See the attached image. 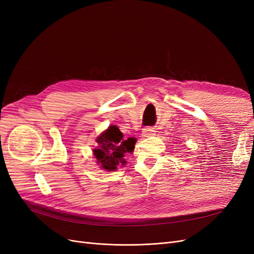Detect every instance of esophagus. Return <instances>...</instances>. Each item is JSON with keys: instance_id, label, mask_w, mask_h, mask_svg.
Here are the masks:
<instances>
[{"instance_id": "34e87169", "label": "esophagus", "mask_w": 254, "mask_h": 254, "mask_svg": "<svg viewBox=\"0 0 254 254\" xmlns=\"http://www.w3.org/2000/svg\"><path fill=\"white\" fill-rule=\"evenodd\" d=\"M155 134H156V131L153 130V128H145L142 131L143 136H151V135H155Z\"/></svg>"}]
</instances>
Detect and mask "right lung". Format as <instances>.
I'll return each instance as SVG.
<instances>
[{"label":"right lung","mask_w":254,"mask_h":254,"mask_svg":"<svg viewBox=\"0 0 254 254\" xmlns=\"http://www.w3.org/2000/svg\"><path fill=\"white\" fill-rule=\"evenodd\" d=\"M135 137L124 139L118 126L110 125L96 137L97 146L92 150L97 165L106 172H115L118 166L126 165L125 153L133 152Z\"/></svg>","instance_id":"right-lung-1"}]
</instances>
